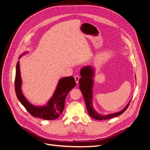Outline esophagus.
Returning <instances> with one entry per match:
<instances>
[{
  "label": "esophagus",
  "instance_id": "esophagus-1",
  "mask_svg": "<svg viewBox=\"0 0 150 150\" xmlns=\"http://www.w3.org/2000/svg\"><path fill=\"white\" fill-rule=\"evenodd\" d=\"M79 78H80V77H79V76H74V79H75V81H76V83L77 84H78Z\"/></svg>",
  "mask_w": 150,
  "mask_h": 150
}]
</instances>
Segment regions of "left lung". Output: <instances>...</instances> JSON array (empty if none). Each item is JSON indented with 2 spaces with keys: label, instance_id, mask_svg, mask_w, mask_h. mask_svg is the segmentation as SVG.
Listing matches in <instances>:
<instances>
[{
  "label": "left lung",
  "instance_id": "8db88e82",
  "mask_svg": "<svg viewBox=\"0 0 150 150\" xmlns=\"http://www.w3.org/2000/svg\"><path fill=\"white\" fill-rule=\"evenodd\" d=\"M94 67L90 66H84L80 71L81 78L79 80V89L84 96L88 114L94 119L97 120H108L122 114L129 106L131 101L121 111L112 113V114L103 115L99 114L94 110L93 105V87L94 84L93 77L94 76Z\"/></svg>",
  "mask_w": 150,
  "mask_h": 150
}]
</instances>
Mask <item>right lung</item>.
Instances as JSON below:
<instances>
[{"label": "right lung", "mask_w": 150, "mask_h": 150, "mask_svg": "<svg viewBox=\"0 0 150 150\" xmlns=\"http://www.w3.org/2000/svg\"><path fill=\"white\" fill-rule=\"evenodd\" d=\"M25 52L20 56V59ZM74 78L72 76L64 77L60 79L57 85L52 98L49 99L46 105L42 106H36L30 103L21 90L22 79L21 76L19 61L16 65V73L15 78V91L17 98L30 114L36 117H40L46 120H56L59 117L62 112L65 106V99L70 91L76 86Z\"/></svg>", "instance_id": "1"}]
</instances>
